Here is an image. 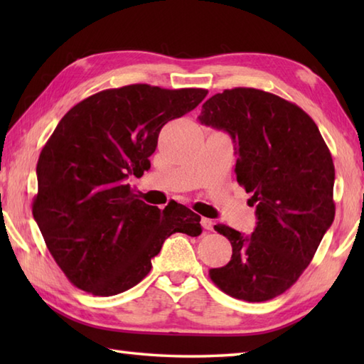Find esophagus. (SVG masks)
Returning <instances> with one entry per match:
<instances>
[{"instance_id":"obj_1","label":"esophagus","mask_w":364,"mask_h":364,"mask_svg":"<svg viewBox=\"0 0 364 364\" xmlns=\"http://www.w3.org/2000/svg\"><path fill=\"white\" fill-rule=\"evenodd\" d=\"M213 225H214V222H213L211 219H208V218H202V227H203L206 231L213 230Z\"/></svg>"}]
</instances>
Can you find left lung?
I'll return each instance as SVG.
<instances>
[{"label":"left lung","mask_w":364,"mask_h":364,"mask_svg":"<svg viewBox=\"0 0 364 364\" xmlns=\"http://www.w3.org/2000/svg\"><path fill=\"white\" fill-rule=\"evenodd\" d=\"M202 125L233 139L236 180L252 192L257 227L250 236L218 223L233 255L211 269L228 296L264 301L280 296L310 264L335 219V166L313 119L297 105L252 87L206 100Z\"/></svg>","instance_id":"left-lung-1"}]
</instances>
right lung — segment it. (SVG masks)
<instances>
[{
    "label": "right lung",
    "instance_id": "obj_1",
    "mask_svg": "<svg viewBox=\"0 0 364 364\" xmlns=\"http://www.w3.org/2000/svg\"><path fill=\"white\" fill-rule=\"evenodd\" d=\"M206 94L131 84L82 100L58 123L38 156L33 214L76 288L120 294L150 272L170 235L202 233L198 214L180 203L146 205L129 180L150 168L161 128Z\"/></svg>",
    "mask_w": 364,
    "mask_h": 364
}]
</instances>
